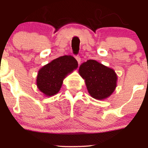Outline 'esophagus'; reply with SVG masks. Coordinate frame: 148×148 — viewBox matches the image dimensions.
Instances as JSON below:
<instances>
[{
    "instance_id": "obj_1",
    "label": "esophagus",
    "mask_w": 148,
    "mask_h": 148,
    "mask_svg": "<svg viewBox=\"0 0 148 148\" xmlns=\"http://www.w3.org/2000/svg\"><path fill=\"white\" fill-rule=\"evenodd\" d=\"M74 58H76V60H77V62H78V63H80V62H81V58H80V56L79 55H76V56H74Z\"/></svg>"
}]
</instances>
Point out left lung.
I'll return each mask as SVG.
<instances>
[{
	"instance_id": "8db88e82",
	"label": "left lung",
	"mask_w": 148,
	"mask_h": 148,
	"mask_svg": "<svg viewBox=\"0 0 148 148\" xmlns=\"http://www.w3.org/2000/svg\"><path fill=\"white\" fill-rule=\"evenodd\" d=\"M80 75L85 79L90 95L97 99L109 97L116 87L117 75L113 69L94 60H88L79 67Z\"/></svg>"
}]
</instances>
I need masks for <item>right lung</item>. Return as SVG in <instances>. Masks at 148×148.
<instances>
[{
    "instance_id": "right-lung-1",
    "label": "right lung",
    "mask_w": 148,
    "mask_h": 148,
    "mask_svg": "<svg viewBox=\"0 0 148 148\" xmlns=\"http://www.w3.org/2000/svg\"><path fill=\"white\" fill-rule=\"evenodd\" d=\"M77 67V61L71 56L58 58L40 69L37 77V87L47 96L56 95L60 90L64 77Z\"/></svg>"
}]
</instances>
